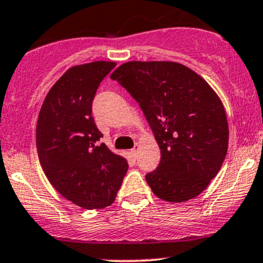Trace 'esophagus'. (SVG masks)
<instances>
[{"label": "esophagus", "mask_w": 263, "mask_h": 263, "mask_svg": "<svg viewBox=\"0 0 263 263\" xmlns=\"http://www.w3.org/2000/svg\"><path fill=\"white\" fill-rule=\"evenodd\" d=\"M129 154H131L132 157L136 158L137 157V154H138V146H135L134 148H132L131 151H129Z\"/></svg>", "instance_id": "esophagus-1"}]
</instances>
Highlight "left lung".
<instances>
[{"label": "left lung", "mask_w": 263, "mask_h": 263, "mask_svg": "<svg viewBox=\"0 0 263 263\" xmlns=\"http://www.w3.org/2000/svg\"><path fill=\"white\" fill-rule=\"evenodd\" d=\"M137 101L161 149L146 175L167 202L196 197L220 171L229 147V123L220 97L200 74L171 61H129L111 74Z\"/></svg>", "instance_id": "1"}]
</instances>
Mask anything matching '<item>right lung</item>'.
Instances as JSON below:
<instances>
[{"label":"right lung","instance_id":"1","mask_svg":"<svg viewBox=\"0 0 263 263\" xmlns=\"http://www.w3.org/2000/svg\"><path fill=\"white\" fill-rule=\"evenodd\" d=\"M116 66L95 61L68 68L40 109L36 147L43 172L65 198L85 210L114 203L128 163L105 143L92 117L101 81Z\"/></svg>","mask_w":263,"mask_h":263}]
</instances>
